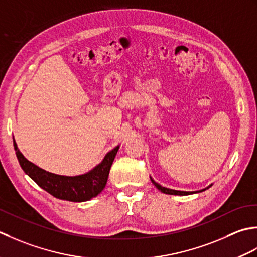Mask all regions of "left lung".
<instances>
[{
    "label": "left lung",
    "instance_id": "left-lung-1",
    "mask_svg": "<svg viewBox=\"0 0 257 257\" xmlns=\"http://www.w3.org/2000/svg\"><path fill=\"white\" fill-rule=\"evenodd\" d=\"M151 181H152V183H153V184L156 186V188H158V190H160L162 193H164V194H170V195H190V194H194V193H200V192L205 191V190H207L208 187H211V186L213 185V184H211L208 187L204 188V190H201V191H196V192H184V191L171 190V188H166V187L161 186V185L158 184V183H156L153 179H152V177H151Z\"/></svg>",
    "mask_w": 257,
    "mask_h": 257
}]
</instances>
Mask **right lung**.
I'll use <instances>...</instances> for the list:
<instances>
[{"mask_svg": "<svg viewBox=\"0 0 257 257\" xmlns=\"http://www.w3.org/2000/svg\"><path fill=\"white\" fill-rule=\"evenodd\" d=\"M13 145L19 163L22 170L32 179L36 184L44 191L50 193L60 200L70 202H86L97 196L106 185L109 170L113 164L119 145L104 156L103 161L85 174L77 176L57 175L54 173L46 172L36 166L32 162L26 160L24 155L18 149V145L13 139Z\"/></svg>", "mask_w": 257, "mask_h": 257, "instance_id": "right-lung-1", "label": "right lung"}]
</instances>
